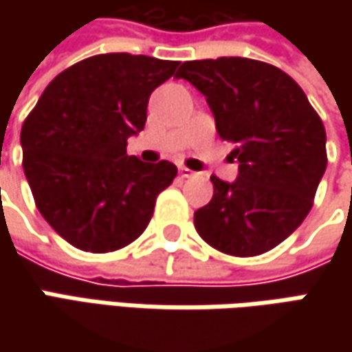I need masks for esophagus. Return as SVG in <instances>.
<instances>
[{"label":"esophagus","mask_w":352,"mask_h":352,"mask_svg":"<svg viewBox=\"0 0 352 352\" xmlns=\"http://www.w3.org/2000/svg\"><path fill=\"white\" fill-rule=\"evenodd\" d=\"M180 176H182V178H194L196 172H192V170L186 168V166H180Z\"/></svg>","instance_id":"esophagus-1"}]
</instances>
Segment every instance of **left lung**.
Returning a JSON list of instances; mask_svg holds the SVG:
<instances>
[{
    "mask_svg": "<svg viewBox=\"0 0 352 352\" xmlns=\"http://www.w3.org/2000/svg\"><path fill=\"white\" fill-rule=\"evenodd\" d=\"M176 78L206 96L215 129L239 162L233 182L211 176L194 213L199 236L233 256L274 249L302 225L327 166L325 127L304 89L280 68L241 56L184 62Z\"/></svg>",
    "mask_w": 352,
    "mask_h": 352,
    "instance_id": "1",
    "label": "left lung"
}]
</instances>
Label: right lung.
<instances>
[{
  "mask_svg": "<svg viewBox=\"0 0 352 352\" xmlns=\"http://www.w3.org/2000/svg\"><path fill=\"white\" fill-rule=\"evenodd\" d=\"M180 62L109 52L56 76L21 129L34 204L58 235L88 252L127 247L146 229L178 168L127 155L148 98Z\"/></svg>",
  "mask_w": 352,
  "mask_h": 352,
  "instance_id": "1",
  "label": "right lung"
}]
</instances>
